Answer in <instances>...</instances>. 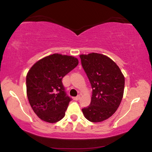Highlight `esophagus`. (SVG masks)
I'll use <instances>...</instances> for the list:
<instances>
[{
    "mask_svg": "<svg viewBox=\"0 0 152 152\" xmlns=\"http://www.w3.org/2000/svg\"><path fill=\"white\" fill-rule=\"evenodd\" d=\"M80 95H77V97H75L74 100H80Z\"/></svg>",
    "mask_w": 152,
    "mask_h": 152,
    "instance_id": "obj_1",
    "label": "esophagus"
}]
</instances>
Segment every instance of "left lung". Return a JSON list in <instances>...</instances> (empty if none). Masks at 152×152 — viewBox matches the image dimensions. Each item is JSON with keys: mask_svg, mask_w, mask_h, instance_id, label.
Here are the masks:
<instances>
[{"mask_svg": "<svg viewBox=\"0 0 152 152\" xmlns=\"http://www.w3.org/2000/svg\"><path fill=\"white\" fill-rule=\"evenodd\" d=\"M82 66L93 89L89 106L82 109L91 122H101L113 115L121 102L125 78L120 68L107 56L80 54Z\"/></svg>", "mask_w": 152, "mask_h": 152, "instance_id": "8db88e82", "label": "left lung"}]
</instances>
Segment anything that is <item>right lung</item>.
<instances>
[{
  "label": "right lung",
  "mask_w": 152,
  "mask_h": 152,
  "mask_svg": "<svg viewBox=\"0 0 152 152\" xmlns=\"http://www.w3.org/2000/svg\"><path fill=\"white\" fill-rule=\"evenodd\" d=\"M78 64L72 56L54 54L31 67L26 75V93L33 110L42 121L56 123L64 118L72 98L67 96L62 78Z\"/></svg>",
  "instance_id": "right-lung-1"
}]
</instances>
